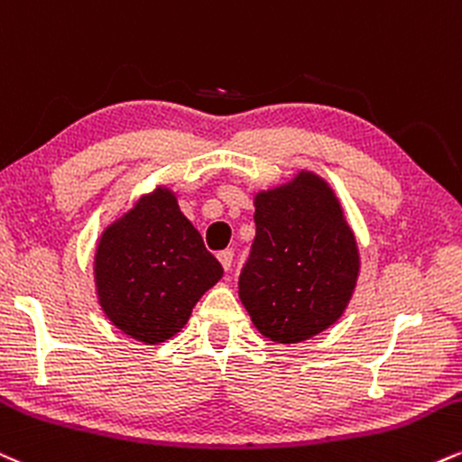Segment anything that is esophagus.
<instances>
[{
  "label": "esophagus",
  "instance_id": "34e87169",
  "mask_svg": "<svg viewBox=\"0 0 462 462\" xmlns=\"http://www.w3.org/2000/svg\"><path fill=\"white\" fill-rule=\"evenodd\" d=\"M217 258H219V263H221V266H224V271H230L232 258H235V254H232V249H224V252L217 254Z\"/></svg>",
  "mask_w": 462,
  "mask_h": 462
}]
</instances>
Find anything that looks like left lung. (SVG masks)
I'll return each mask as SVG.
<instances>
[{"label": "left lung", "instance_id": "left-lung-1", "mask_svg": "<svg viewBox=\"0 0 462 462\" xmlns=\"http://www.w3.org/2000/svg\"><path fill=\"white\" fill-rule=\"evenodd\" d=\"M255 238L238 297L264 337L297 344L342 319L361 255L340 198L325 178L299 170L254 196Z\"/></svg>", "mask_w": 462, "mask_h": 462}]
</instances>
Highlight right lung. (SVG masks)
<instances>
[{
  "mask_svg": "<svg viewBox=\"0 0 462 462\" xmlns=\"http://www.w3.org/2000/svg\"><path fill=\"white\" fill-rule=\"evenodd\" d=\"M224 275L170 187H154L98 236L94 286L114 327L143 344L176 336Z\"/></svg>",
  "mask_w": 462,
  "mask_h": 462,
  "instance_id": "right-lung-1",
  "label": "right lung"
}]
</instances>
